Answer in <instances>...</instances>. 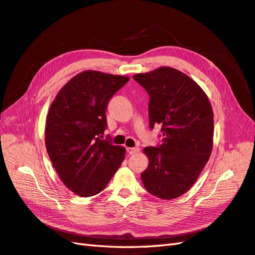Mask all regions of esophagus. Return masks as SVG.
Wrapping results in <instances>:
<instances>
[{"mask_svg":"<svg viewBox=\"0 0 255 255\" xmlns=\"http://www.w3.org/2000/svg\"><path fill=\"white\" fill-rule=\"evenodd\" d=\"M127 151L129 155H135L140 151L139 147H127Z\"/></svg>","mask_w":255,"mask_h":255,"instance_id":"esophagus-1","label":"esophagus"}]
</instances>
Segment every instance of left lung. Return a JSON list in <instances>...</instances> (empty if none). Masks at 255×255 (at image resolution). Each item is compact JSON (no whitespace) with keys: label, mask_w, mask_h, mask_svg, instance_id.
<instances>
[{"label":"left lung","mask_w":255,"mask_h":255,"mask_svg":"<svg viewBox=\"0 0 255 255\" xmlns=\"http://www.w3.org/2000/svg\"><path fill=\"white\" fill-rule=\"evenodd\" d=\"M149 96V128L161 126L162 143L144 152L141 174L146 190L163 200L184 194L198 179L212 154L214 113L205 93L183 72L160 67L132 77Z\"/></svg>","instance_id":"1"}]
</instances>
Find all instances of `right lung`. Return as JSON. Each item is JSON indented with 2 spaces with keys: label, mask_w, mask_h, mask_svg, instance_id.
Here are the masks:
<instances>
[{
  "label": "right lung",
  "mask_w": 255,
  "mask_h": 255,
  "mask_svg": "<svg viewBox=\"0 0 255 255\" xmlns=\"http://www.w3.org/2000/svg\"><path fill=\"white\" fill-rule=\"evenodd\" d=\"M128 77L86 70L57 94L46 122V147L56 173L80 196L103 191L125 159L126 149L101 140L107 106Z\"/></svg>",
  "instance_id": "add662e5"
}]
</instances>
